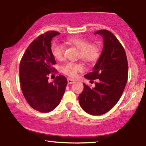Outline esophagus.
Returning <instances> with one entry per match:
<instances>
[{"label":"esophagus","instance_id":"34e87169","mask_svg":"<svg viewBox=\"0 0 146 146\" xmlns=\"http://www.w3.org/2000/svg\"><path fill=\"white\" fill-rule=\"evenodd\" d=\"M67 82L68 84H73L75 82V80H72L71 78H68L67 79Z\"/></svg>","mask_w":146,"mask_h":146}]
</instances>
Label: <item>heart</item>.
<instances>
[{
  "label": "heart",
  "mask_w": 146,
  "mask_h": 146,
  "mask_svg": "<svg viewBox=\"0 0 146 146\" xmlns=\"http://www.w3.org/2000/svg\"><path fill=\"white\" fill-rule=\"evenodd\" d=\"M68 44L74 46L78 49V58H80L86 62H94L100 56V48L95 43H89L86 38L81 36L71 37L66 40ZM52 56L56 60L62 59L64 56V47L58 42H53L51 46ZM84 67L80 63L67 62L63 65L60 71L64 74L74 78L79 72L82 71Z\"/></svg>",
  "instance_id": "obj_1"
}]
</instances>
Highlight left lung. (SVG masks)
<instances>
[{"label":"left lung","instance_id":"8db88e82","mask_svg":"<svg viewBox=\"0 0 146 146\" xmlns=\"http://www.w3.org/2000/svg\"><path fill=\"white\" fill-rule=\"evenodd\" d=\"M102 35L104 47L93 71L84 78L95 82L90 88L84 83V90L79 95L82 108L92 115H101L111 109L118 102L124 90L128 77V64L124 48L113 33L98 30Z\"/></svg>","mask_w":146,"mask_h":146}]
</instances>
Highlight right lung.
<instances>
[{
	"label": "right lung",
	"mask_w": 146,
	"mask_h": 146,
	"mask_svg": "<svg viewBox=\"0 0 146 146\" xmlns=\"http://www.w3.org/2000/svg\"><path fill=\"white\" fill-rule=\"evenodd\" d=\"M48 31L40 35L29 45L20 62V82L23 94L30 106L40 113H48L59 105L65 92L67 80L59 75L53 82H48V75L57 72L51 51V40L59 35Z\"/></svg>",
	"instance_id": "obj_1"
}]
</instances>
